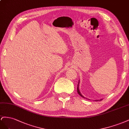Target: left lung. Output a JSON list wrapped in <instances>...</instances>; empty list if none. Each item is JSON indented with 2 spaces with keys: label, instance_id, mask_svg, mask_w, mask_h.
I'll use <instances>...</instances> for the list:
<instances>
[{
  "label": "left lung",
  "instance_id": "1",
  "mask_svg": "<svg viewBox=\"0 0 129 129\" xmlns=\"http://www.w3.org/2000/svg\"><path fill=\"white\" fill-rule=\"evenodd\" d=\"M79 83H78V85H77V92H78V93L80 95V96H82V97H84V96H83V95H82V94H81L80 93V91H79ZM101 100H102V99H101Z\"/></svg>",
  "mask_w": 129,
  "mask_h": 129
}]
</instances>
